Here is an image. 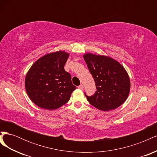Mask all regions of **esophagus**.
<instances>
[{"instance_id": "1", "label": "esophagus", "mask_w": 157, "mask_h": 157, "mask_svg": "<svg viewBox=\"0 0 157 157\" xmlns=\"http://www.w3.org/2000/svg\"><path fill=\"white\" fill-rule=\"evenodd\" d=\"M78 88H79V89H80V90H83V88H84V86L82 84H80V86H78Z\"/></svg>"}]
</instances>
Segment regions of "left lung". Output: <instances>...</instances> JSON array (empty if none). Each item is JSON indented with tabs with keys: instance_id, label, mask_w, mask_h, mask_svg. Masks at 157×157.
<instances>
[{
	"instance_id": "8db88e82",
	"label": "left lung",
	"mask_w": 157,
	"mask_h": 157,
	"mask_svg": "<svg viewBox=\"0 0 157 157\" xmlns=\"http://www.w3.org/2000/svg\"><path fill=\"white\" fill-rule=\"evenodd\" d=\"M96 91L91 96L84 93L92 105L103 111L115 109L124 103L130 89L128 75L122 66L109 57L92 54L84 55Z\"/></svg>"
}]
</instances>
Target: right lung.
Masks as SVG:
<instances>
[{
  "instance_id": "right-lung-1",
  "label": "right lung",
  "mask_w": 157,
  "mask_h": 157,
  "mask_svg": "<svg viewBox=\"0 0 157 157\" xmlns=\"http://www.w3.org/2000/svg\"><path fill=\"white\" fill-rule=\"evenodd\" d=\"M69 54L59 51L46 54L33 64L26 75V92L40 108L53 110L69 100L76 89L64 65Z\"/></svg>"
}]
</instances>
